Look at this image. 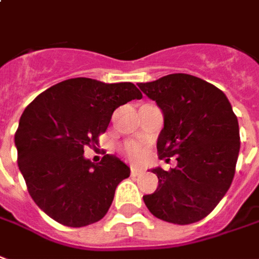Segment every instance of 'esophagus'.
<instances>
[{"label":"esophagus","instance_id":"esophagus-1","mask_svg":"<svg viewBox=\"0 0 259 259\" xmlns=\"http://www.w3.org/2000/svg\"><path fill=\"white\" fill-rule=\"evenodd\" d=\"M132 175L133 177H140V175H143L144 174V169H140V168H135V167H132Z\"/></svg>","mask_w":259,"mask_h":259}]
</instances>
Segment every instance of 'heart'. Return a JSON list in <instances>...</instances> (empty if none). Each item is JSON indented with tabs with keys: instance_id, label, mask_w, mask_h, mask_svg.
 <instances>
[{
	"instance_id": "b5f03b06",
	"label": "heart",
	"mask_w": 259,
	"mask_h": 259,
	"mask_svg": "<svg viewBox=\"0 0 259 259\" xmlns=\"http://www.w3.org/2000/svg\"><path fill=\"white\" fill-rule=\"evenodd\" d=\"M123 154L129 161L139 164L146 158V148L140 143H126L123 146Z\"/></svg>"
}]
</instances>
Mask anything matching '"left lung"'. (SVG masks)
I'll use <instances>...</instances> for the list:
<instances>
[{"mask_svg":"<svg viewBox=\"0 0 259 259\" xmlns=\"http://www.w3.org/2000/svg\"><path fill=\"white\" fill-rule=\"evenodd\" d=\"M139 88L164 116L157 139L161 157L177 167L151 169L158 177L144 203L155 218L191 224L206 218L229 191L240 151L238 120L223 91L189 74H169Z\"/></svg>","mask_w":259,"mask_h":259,"instance_id":"8db88e82","label":"left lung"}]
</instances>
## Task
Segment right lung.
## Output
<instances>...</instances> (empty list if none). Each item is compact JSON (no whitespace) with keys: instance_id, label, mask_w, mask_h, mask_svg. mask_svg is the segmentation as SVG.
Segmentation results:
<instances>
[{"instance_id":"obj_1","label":"right lung","mask_w":259,"mask_h":259,"mask_svg":"<svg viewBox=\"0 0 259 259\" xmlns=\"http://www.w3.org/2000/svg\"><path fill=\"white\" fill-rule=\"evenodd\" d=\"M132 99H142L132 82L78 77L50 87L23 111L15 133L18 167L29 195L53 220L84 227L109 210L130 168L112 154L95 164L84 148L98 144L113 111Z\"/></svg>"}]
</instances>
